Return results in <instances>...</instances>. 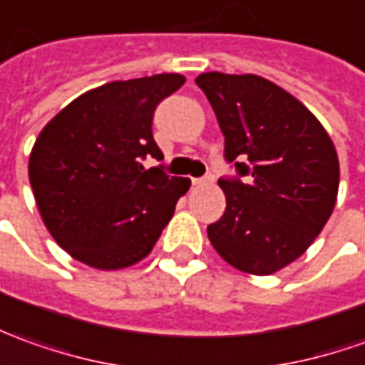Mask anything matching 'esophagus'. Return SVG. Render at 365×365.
Returning a JSON list of instances; mask_svg holds the SVG:
<instances>
[{
	"mask_svg": "<svg viewBox=\"0 0 365 365\" xmlns=\"http://www.w3.org/2000/svg\"><path fill=\"white\" fill-rule=\"evenodd\" d=\"M212 182V178H193L192 183L193 185H205V183Z\"/></svg>",
	"mask_w": 365,
	"mask_h": 365,
	"instance_id": "esophagus-1",
	"label": "esophagus"
}]
</instances>
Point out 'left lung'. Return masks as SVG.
I'll list each match as a JSON object with an SVG mask.
<instances>
[{
    "mask_svg": "<svg viewBox=\"0 0 365 365\" xmlns=\"http://www.w3.org/2000/svg\"><path fill=\"white\" fill-rule=\"evenodd\" d=\"M225 138V160L247 182L220 180L224 215L207 225L222 259L272 276L296 262L324 230L339 187L336 145L319 120L286 89L254 73L195 78ZM240 159H247V168Z\"/></svg>",
    "mask_w": 365,
    "mask_h": 365,
    "instance_id": "left-lung-1",
    "label": "left lung"
}]
</instances>
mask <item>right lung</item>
I'll list each match as a JSON object with an SVG mask.
<instances>
[{"instance_id":"1","label":"right lung","mask_w":365,"mask_h":365,"mask_svg":"<svg viewBox=\"0 0 365 365\" xmlns=\"http://www.w3.org/2000/svg\"><path fill=\"white\" fill-rule=\"evenodd\" d=\"M180 73L110 81L81 93L39 131L29 183L47 232L73 259L103 272L141 262L192 182L141 160H162L153 110Z\"/></svg>"}]
</instances>
